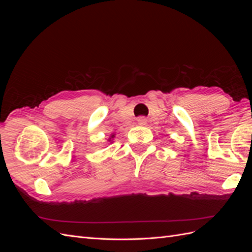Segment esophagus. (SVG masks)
Instances as JSON below:
<instances>
[{
	"mask_svg": "<svg viewBox=\"0 0 252 252\" xmlns=\"http://www.w3.org/2000/svg\"><path fill=\"white\" fill-rule=\"evenodd\" d=\"M138 124L139 125H145V124H146V119H145V118H139L138 119Z\"/></svg>",
	"mask_w": 252,
	"mask_h": 252,
	"instance_id": "esophagus-1",
	"label": "esophagus"
}]
</instances>
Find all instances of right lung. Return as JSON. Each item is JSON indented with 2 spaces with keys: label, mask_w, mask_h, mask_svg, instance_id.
<instances>
[{
  "label": "right lung",
  "mask_w": 252,
  "mask_h": 252,
  "mask_svg": "<svg viewBox=\"0 0 252 252\" xmlns=\"http://www.w3.org/2000/svg\"><path fill=\"white\" fill-rule=\"evenodd\" d=\"M113 136H114V134H112V135H111V138H113ZM111 138H110V139H111Z\"/></svg>",
  "instance_id": "add662e5"
}]
</instances>
